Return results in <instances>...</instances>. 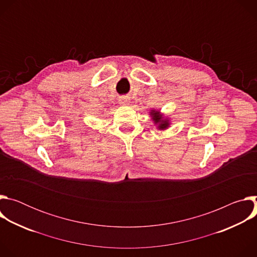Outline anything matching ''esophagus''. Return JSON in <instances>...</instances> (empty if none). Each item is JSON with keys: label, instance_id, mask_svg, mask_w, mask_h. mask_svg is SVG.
I'll return each mask as SVG.
<instances>
[{"label": "esophagus", "instance_id": "esophagus-1", "mask_svg": "<svg viewBox=\"0 0 257 257\" xmlns=\"http://www.w3.org/2000/svg\"><path fill=\"white\" fill-rule=\"evenodd\" d=\"M129 100H130L129 97H127V96H121V97L119 98V103L122 104V105H126V104H128Z\"/></svg>", "mask_w": 257, "mask_h": 257}]
</instances>
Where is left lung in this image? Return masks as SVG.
<instances>
[{
  "instance_id": "8db88e82",
  "label": "left lung",
  "mask_w": 257,
  "mask_h": 257,
  "mask_svg": "<svg viewBox=\"0 0 257 257\" xmlns=\"http://www.w3.org/2000/svg\"><path fill=\"white\" fill-rule=\"evenodd\" d=\"M150 115L152 117V120L154 121L155 125L158 126V129L160 130H166L170 127V120L169 118H166L164 117V115L160 112V111H157V109H152V111L150 112Z\"/></svg>"
}]
</instances>
